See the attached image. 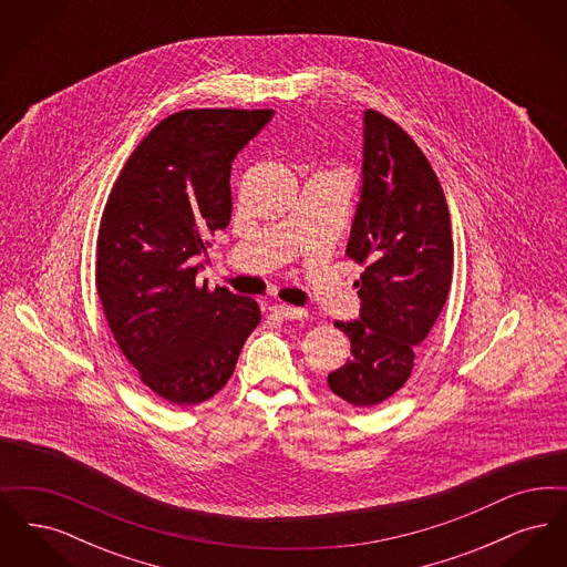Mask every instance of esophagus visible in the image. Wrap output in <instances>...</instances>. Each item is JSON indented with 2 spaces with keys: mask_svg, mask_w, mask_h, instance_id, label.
Returning <instances> with one entry per match:
<instances>
[{
  "mask_svg": "<svg viewBox=\"0 0 567 567\" xmlns=\"http://www.w3.org/2000/svg\"><path fill=\"white\" fill-rule=\"evenodd\" d=\"M270 310L280 315V317H285V319H289V321H301V319L308 317L303 308H296V306H289V303H274Z\"/></svg>",
  "mask_w": 567,
  "mask_h": 567,
  "instance_id": "obj_1",
  "label": "esophagus"
}]
</instances>
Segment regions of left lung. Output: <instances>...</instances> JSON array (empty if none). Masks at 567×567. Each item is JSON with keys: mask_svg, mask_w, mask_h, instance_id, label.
Wrapping results in <instances>:
<instances>
[{"mask_svg": "<svg viewBox=\"0 0 567 567\" xmlns=\"http://www.w3.org/2000/svg\"><path fill=\"white\" fill-rule=\"evenodd\" d=\"M361 197L347 255L365 266L354 282L359 321H336L351 359L327 377L344 402L370 408L405 384L414 352L440 317L453 278L451 216L440 181L404 130L380 114L363 116Z\"/></svg>", "mask_w": 567, "mask_h": 567, "instance_id": "8db88e82", "label": "left lung"}]
</instances>
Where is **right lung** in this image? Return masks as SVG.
<instances>
[{
  "label": "right lung",
  "mask_w": 567,
  "mask_h": 567,
  "mask_svg": "<svg viewBox=\"0 0 567 567\" xmlns=\"http://www.w3.org/2000/svg\"><path fill=\"white\" fill-rule=\"evenodd\" d=\"M274 110H181L135 146L100 223L95 285L110 331L165 402L218 393L261 321L255 299L197 285V257L231 218L236 155Z\"/></svg>",
  "instance_id": "add662e5"
}]
</instances>
